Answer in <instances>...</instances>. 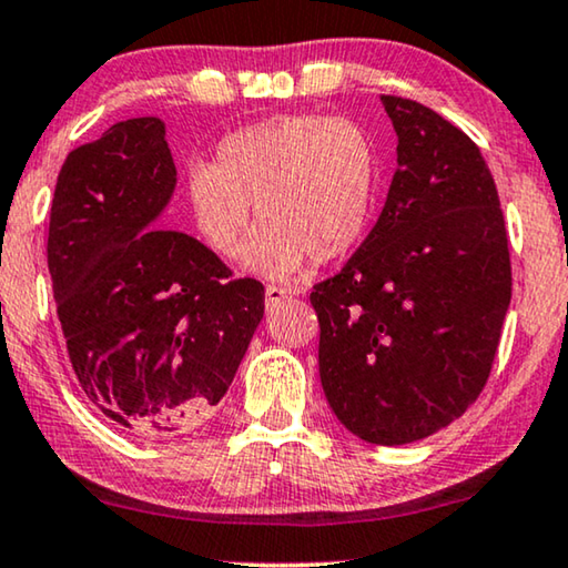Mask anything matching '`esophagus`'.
Here are the masks:
<instances>
[{
    "label": "esophagus",
    "mask_w": 568,
    "mask_h": 568,
    "mask_svg": "<svg viewBox=\"0 0 568 568\" xmlns=\"http://www.w3.org/2000/svg\"><path fill=\"white\" fill-rule=\"evenodd\" d=\"M291 295V291H285V287H277V285H267L265 287V306L267 311H273L281 306V303Z\"/></svg>",
    "instance_id": "1"
}]
</instances>
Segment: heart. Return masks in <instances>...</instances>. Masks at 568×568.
Here are the masks:
<instances>
[{"mask_svg": "<svg viewBox=\"0 0 568 568\" xmlns=\"http://www.w3.org/2000/svg\"><path fill=\"white\" fill-rule=\"evenodd\" d=\"M377 183L369 132L346 116L277 114L219 140L214 163L185 171L193 232L222 260H234L252 226L247 267L291 277L308 257H342L365 234Z\"/></svg>", "mask_w": 568, "mask_h": 568, "instance_id": "b5f03b06", "label": "heart"}]
</instances>
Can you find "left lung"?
<instances>
[{"mask_svg": "<svg viewBox=\"0 0 568 568\" xmlns=\"http://www.w3.org/2000/svg\"><path fill=\"white\" fill-rule=\"evenodd\" d=\"M379 99L397 134L385 209L311 303L336 418L369 444L400 446L479 397L513 273L495 178L469 134L418 101Z\"/></svg>", "mask_w": 568, "mask_h": 568, "instance_id": "obj_1", "label": "left lung"}]
</instances>
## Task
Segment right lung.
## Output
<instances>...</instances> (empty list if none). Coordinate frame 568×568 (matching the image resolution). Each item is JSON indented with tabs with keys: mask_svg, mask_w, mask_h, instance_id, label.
<instances>
[{
	"mask_svg": "<svg viewBox=\"0 0 568 568\" xmlns=\"http://www.w3.org/2000/svg\"><path fill=\"white\" fill-rule=\"evenodd\" d=\"M175 189L158 116L116 122L68 152L48 270L68 359L87 400L138 436L209 416L265 313V287L193 236L152 226Z\"/></svg>",
	"mask_w": 568,
	"mask_h": 568,
	"instance_id": "right-lung-1",
	"label": "right lung"
}]
</instances>
